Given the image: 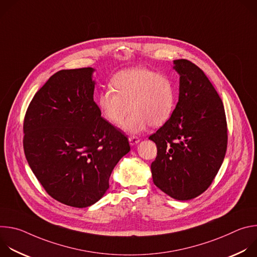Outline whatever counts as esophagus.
<instances>
[{
  "mask_svg": "<svg viewBox=\"0 0 257 257\" xmlns=\"http://www.w3.org/2000/svg\"><path fill=\"white\" fill-rule=\"evenodd\" d=\"M139 141H140V139H139V137H137V136H130V137H129V142H130L131 145H135V144H137Z\"/></svg>",
  "mask_w": 257,
  "mask_h": 257,
  "instance_id": "1",
  "label": "esophagus"
}]
</instances>
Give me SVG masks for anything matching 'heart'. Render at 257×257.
Segmentation results:
<instances>
[{
	"label": "heart",
	"mask_w": 257,
	"mask_h": 257,
	"mask_svg": "<svg viewBox=\"0 0 257 257\" xmlns=\"http://www.w3.org/2000/svg\"><path fill=\"white\" fill-rule=\"evenodd\" d=\"M111 87L99 92L97 104L103 118L113 125L124 120L129 106L131 113L122 125L127 133H140L150 125L162 126L174 111V84L164 73L144 67L125 69L112 78Z\"/></svg>",
	"instance_id": "heart-1"
}]
</instances>
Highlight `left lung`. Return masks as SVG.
<instances>
[{
    "label": "left lung",
    "instance_id": "obj_1",
    "mask_svg": "<svg viewBox=\"0 0 257 257\" xmlns=\"http://www.w3.org/2000/svg\"><path fill=\"white\" fill-rule=\"evenodd\" d=\"M180 74L179 101L171 118L150 139L158 154L154 183L178 200L202 194L221 168L228 145L223 101L204 72L192 62L174 61Z\"/></svg>",
    "mask_w": 257,
    "mask_h": 257
}]
</instances>
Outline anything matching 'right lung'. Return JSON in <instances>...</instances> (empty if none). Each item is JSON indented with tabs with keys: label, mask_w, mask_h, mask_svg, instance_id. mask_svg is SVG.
<instances>
[{
	"label": "right lung",
	"mask_w": 257,
	"mask_h": 257,
	"mask_svg": "<svg viewBox=\"0 0 257 257\" xmlns=\"http://www.w3.org/2000/svg\"><path fill=\"white\" fill-rule=\"evenodd\" d=\"M90 67L61 70L31 99L23 149L36 179L54 199L87 207L108 189L115 166L130 151L127 136L101 117Z\"/></svg>",
	"instance_id": "obj_1"
}]
</instances>
